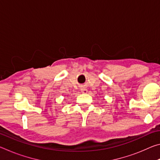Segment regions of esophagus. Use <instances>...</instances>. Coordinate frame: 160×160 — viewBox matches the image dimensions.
<instances>
[{"instance_id":"obj_1","label":"esophagus","mask_w":160,"mask_h":160,"mask_svg":"<svg viewBox=\"0 0 160 160\" xmlns=\"http://www.w3.org/2000/svg\"><path fill=\"white\" fill-rule=\"evenodd\" d=\"M81 92H82V93H87L88 92V90H87L86 88H81Z\"/></svg>"}]
</instances>
